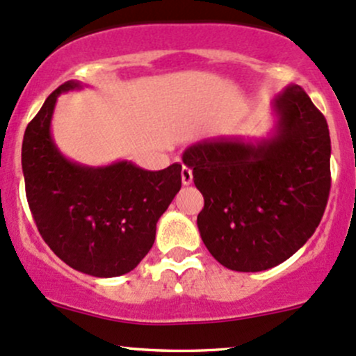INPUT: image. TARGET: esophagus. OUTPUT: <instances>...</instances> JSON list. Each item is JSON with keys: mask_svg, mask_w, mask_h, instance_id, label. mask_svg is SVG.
<instances>
[{"mask_svg": "<svg viewBox=\"0 0 356 356\" xmlns=\"http://www.w3.org/2000/svg\"><path fill=\"white\" fill-rule=\"evenodd\" d=\"M181 181H183V185H192L193 171L190 170V168H186V166L181 168Z\"/></svg>", "mask_w": 356, "mask_h": 356, "instance_id": "1", "label": "esophagus"}]
</instances>
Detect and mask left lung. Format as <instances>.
Instances as JSON below:
<instances>
[{
  "mask_svg": "<svg viewBox=\"0 0 356 356\" xmlns=\"http://www.w3.org/2000/svg\"><path fill=\"white\" fill-rule=\"evenodd\" d=\"M275 136L258 144L212 139L183 152L204 195L197 225L210 254L236 271H263L299 251L331 190L327 122L300 86L273 102Z\"/></svg>",
  "mask_w": 356,
  "mask_h": 356,
  "instance_id": "8db88e82",
  "label": "left lung"
}]
</instances>
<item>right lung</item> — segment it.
<instances>
[{
    "instance_id": "right-lung-1",
    "label": "right lung",
    "mask_w": 356,
    "mask_h": 356,
    "mask_svg": "<svg viewBox=\"0 0 356 356\" xmlns=\"http://www.w3.org/2000/svg\"><path fill=\"white\" fill-rule=\"evenodd\" d=\"M47 97L22 144L25 192L42 239L71 268L91 277L129 273L149 253L156 224L181 188V164L147 171L129 161L90 168L64 158L51 136L57 97Z\"/></svg>"
}]
</instances>
